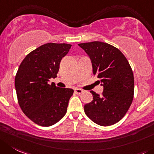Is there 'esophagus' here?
I'll list each match as a JSON object with an SVG mask.
<instances>
[{
  "label": "esophagus",
  "mask_w": 154,
  "mask_h": 154,
  "mask_svg": "<svg viewBox=\"0 0 154 154\" xmlns=\"http://www.w3.org/2000/svg\"><path fill=\"white\" fill-rule=\"evenodd\" d=\"M74 92H75L77 94H81L83 92H84V90H81V89H79V88H76L75 90H74Z\"/></svg>",
  "instance_id": "1"
}]
</instances>
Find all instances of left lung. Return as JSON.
Segmentation results:
<instances>
[{
	"label": "left lung",
	"mask_w": 154,
	"mask_h": 154,
	"mask_svg": "<svg viewBox=\"0 0 154 154\" xmlns=\"http://www.w3.org/2000/svg\"><path fill=\"white\" fill-rule=\"evenodd\" d=\"M78 45L90 57L93 74L104 87L101 96L90 91L93 99L84 106L85 114L99 125H112L125 116L133 101L131 67L122 51L112 45L92 42Z\"/></svg>",
	"instance_id": "1"
}]
</instances>
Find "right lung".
I'll use <instances>...</instances> for the list:
<instances>
[{"label": "right lung", "mask_w": 154, "mask_h": 154, "mask_svg": "<svg viewBox=\"0 0 154 154\" xmlns=\"http://www.w3.org/2000/svg\"><path fill=\"white\" fill-rule=\"evenodd\" d=\"M70 47L65 43L42 45L26 56L16 74L19 105L24 114L40 126L53 125L67 112L74 90L59 88L48 81L57 77L60 62Z\"/></svg>", "instance_id": "right-lung-1"}]
</instances>
